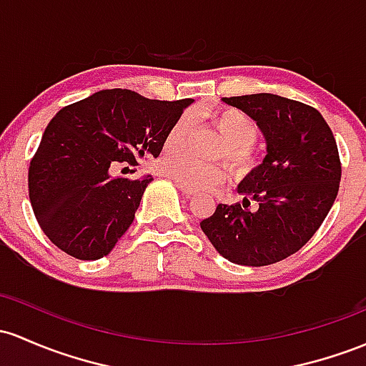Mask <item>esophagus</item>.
<instances>
[{"instance_id": "esophagus-1", "label": "esophagus", "mask_w": 366, "mask_h": 366, "mask_svg": "<svg viewBox=\"0 0 366 366\" xmlns=\"http://www.w3.org/2000/svg\"><path fill=\"white\" fill-rule=\"evenodd\" d=\"M177 186H179V189L182 191V194L186 196V198H192V196L196 194V191H194V189H189V187L182 186V184H179V182H177Z\"/></svg>"}]
</instances>
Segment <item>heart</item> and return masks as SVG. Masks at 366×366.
Instances as JSON below:
<instances>
[{
  "mask_svg": "<svg viewBox=\"0 0 366 366\" xmlns=\"http://www.w3.org/2000/svg\"><path fill=\"white\" fill-rule=\"evenodd\" d=\"M214 128L222 135L224 142L217 149V158H226L236 172H248L255 167L257 158L252 144L259 137V124L247 112L239 109H219L208 114ZM191 132V118L180 116L167 132L164 154L158 162V172L189 189H210L226 179V168L220 163H204L179 151L186 146ZM171 151L168 152L167 149Z\"/></svg>",
  "mask_w": 366,
  "mask_h": 366,
  "instance_id": "obj_1",
  "label": "heart"
}]
</instances>
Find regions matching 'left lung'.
<instances>
[{
	"mask_svg": "<svg viewBox=\"0 0 366 366\" xmlns=\"http://www.w3.org/2000/svg\"><path fill=\"white\" fill-rule=\"evenodd\" d=\"M254 118L267 154L242 184L239 203L215 208L199 222L224 259L242 266H269L312 238L339 192L340 158L330 127L315 107L272 94L224 97ZM257 211L246 208L249 199Z\"/></svg>",
	"mask_w": 366,
	"mask_h": 366,
	"instance_id": "left-lung-1",
	"label": "left lung"
}]
</instances>
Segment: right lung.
I'll list each match as a JSON object with an SVG mask.
<instances>
[{"label": "right lung", "mask_w": 366, "mask_h": 366, "mask_svg": "<svg viewBox=\"0 0 366 366\" xmlns=\"http://www.w3.org/2000/svg\"><path fill=\"white\" fill-rule=\"evenodd\" d=\"M191 99L152 100L112 88L62 107L29 164V199L51 243L79 260L102 259L134 222L151 175H112L158 158Z\"/></svg>", "instance_id": "add662e5"}]
</instances>
